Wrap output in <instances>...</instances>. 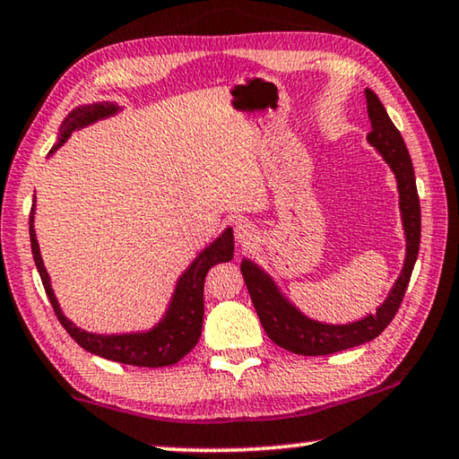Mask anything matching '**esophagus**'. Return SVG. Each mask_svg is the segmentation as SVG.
Wrapping results in <instances>:
<instances>
[{
	"mask_svg": "<svg viewBox=\"0 0 459 459\" xmlns=\"http://www.w3.org/2000/svg\"><path fill=\"white\" fill-rule=\"evenodd\" d=\"M257 237H259V232H257L255 227H253L251 222L243 221V222H238L237 227H235V238H237V243L241 245V247L253 245V243L257 241Z\"/></svg>",
	"mask_w": 459,
	"mask_h": 459,
	"instance_id": "1",
	"label": "esophagus"
}]
</instances>
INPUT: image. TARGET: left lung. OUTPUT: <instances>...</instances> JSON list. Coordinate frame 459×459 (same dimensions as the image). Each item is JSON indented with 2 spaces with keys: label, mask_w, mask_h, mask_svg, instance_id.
<instances>
[{
  "label": "left lung",
  "mask_w": 459,
  "mask_h": 459,
  "mask_svg": "<svg viewBox=\"0 0 459 459\" xmlns=\"http://www.w3.org/2000/svg\"><path fill=\"white\" fill-rule=\"evenodd\" d=\"M366 100L368 116L369 122H372V133L368 134V141L380 152L384 161L390 165V169L396 176L400 214H403V227L406 235L404 267L398 275L394 288L390 290L386 302L374 315H368L358 323L326 325L304 316L294 304L288 302V298L281 296L278 286L264 269L249 259H243V280L247 283V290H249L259 321L264 325V331L275 345L298 355H329L376 339L398 312L406 286L411 281L414 261L419 255L420 204L409 149H406L398 128L392 125L386 108L382 106V101L377 100L372 90H366Z\"/></svg>",
  "instance_id": "left-lung-1"
}]
</instances>
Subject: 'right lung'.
<instances>
[{"label":"right lung","instance_id":"right-lung-1","mask_svg":"<svg viewBox=\"0 0 459 459\" xmlns=\"http://www.w3.org/2000/svg\"><path fill=\"white\" fill-rule=\"evenodd\" d=\"M118 112V106L110 104V101H100V104H90L75 108L67 118L63 120L59 143L55 144L53 151L61 147L67 141L73 130L83 128L91 122L106 118ZM34 204L30 212V245L36 269H39L42 286L48 296L50 304L59 323L65 326V331L75 339L77 345H82L85 351L96 353L100 358L126 363V366H138V368H165L178 363L184 355H187L198 343L202 334V321H204V280H206L208 269L222 264V261L232 259V251H235V241H232V230L227 229L214 243H210L194 264L181 273V278L176 286V292L171 296L169 308H167L165 316L159 321V325L152 326L151 331L144 333H126V334H96L77 329L56 302L53 288H50L48 273L42 264L39 241H36L34 232Z\"/></svg>","mask_w":459,"mask_h":459}]
</instances>
